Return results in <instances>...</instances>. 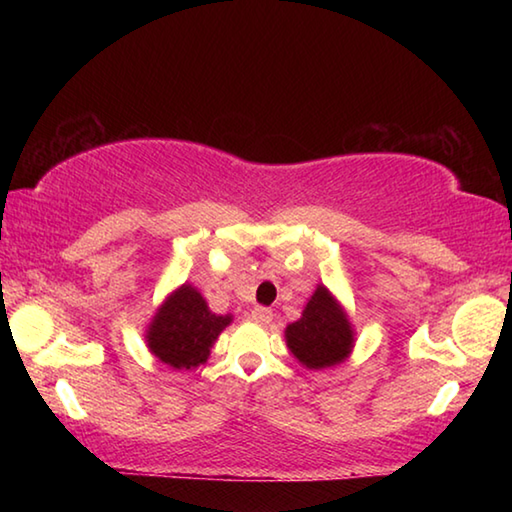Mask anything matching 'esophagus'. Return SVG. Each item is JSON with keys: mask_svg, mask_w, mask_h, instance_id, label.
Here are the masks:
<instances>
[{"mask_svg": "<svg viewBox=\"0 0 512 512\" xmlns=\"http://www.w3.org/2000/svg\"><path fill=\"white\" fill-rule=\"evenodd\" d=\"M250 320H255L257 325H268L273 320V311L268 307H255L250 311Z\"/></svg>", "mask_w": 512, "mask_h": 512, "instance_id": "1", "label": "esophagus"}]
</instances>
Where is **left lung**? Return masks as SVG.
<instances>
[{"label":"left lung","mask_w":512,"mask_h":512,"mask_svg":"<svg viewBox=\"0 0 512 512\" xmlns=\"http://www.w3.org/2000/svg\"><path fill=\"white\" fill-rule=\"evenodd\" d=\"M287 348L309 370L334 368L354 350V327L341 300L318 284L302 316L284 329Z\"/></svg>","instance_id":"8db88e82"}]
</instances>
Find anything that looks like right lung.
<instances>
[{
  "mask_svg": "<svg viewBox=\"0 0 512 512\" xmlns=\"http://www.w3.org/2000/svg\"><path fill=\"white\" fill-rule=\"evenodd\" d=\"M232 314H214L194 284H180L155 309L146 325V348L173 370H192L210 359L216 339Z\"/></svg>",
  "mask_w": 512,
  "mask_h": 512,
  "instance_id": "add662e5",
  "label": "right lung"
}]
</instances>
